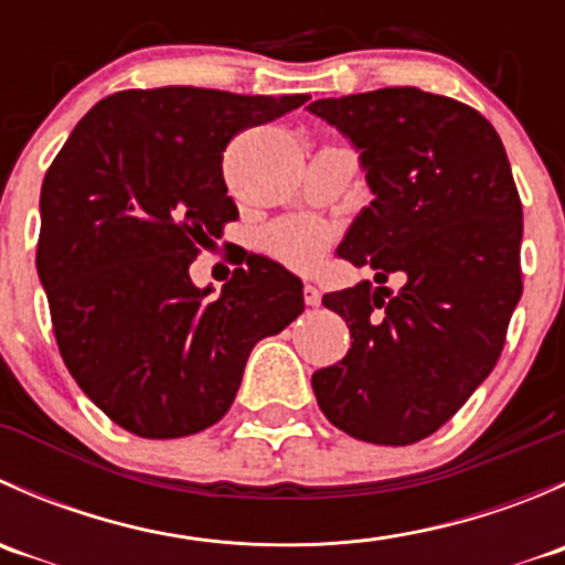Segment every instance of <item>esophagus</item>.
I'll use <instances>...</instances> for the list:
<instances>
[{
  "label": "esophagus",
  "mask_w": 565,
  "mask_h": 565,
  "mask_svg": "<svg viewBox=\"0 0 565 565\" xmlns=\"http://www.w3.org/2000/svg\"><path fill=\"white\" fill-rule=\"evenodd\" d=\"M303 300H306V306H319V303H322V292H319L317 287H311V284H306Z\"/></svg>",
  "instance_id": "1"
}]
</instances>
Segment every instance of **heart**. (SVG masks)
<instances>
[{
  "label": "heart",
  "instance_id": "b5f03b06",
  "mask_svg": "<svg viewBox=\"0 0 565 565\" xmlns=\"http://www.w3.org/2000/svg\"><path fill=\"white\" fill-rule=\"evenodd\" d=\"M330 243V230L315 218H289L273 224L262 235V248L292 270H315L322 265Z\"/></svg>",
  "mask_w": 565,
  "mask_h": 565
}]
</instances>
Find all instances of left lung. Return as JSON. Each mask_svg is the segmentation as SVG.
<instances>
[{"label":"left lung","instance_id":"left-lung-1","mask_svg":"<svg viewBox=\"0 0 565 565\" xmlns=\"http://www.w3.org/2000/svg\"><path fill=\"white\" fill-rule=\"evenodd\" d=\"M361 152L374 202L335 254L374 281L324 295L352 347L311 377L324 418L355 440L409 446L489 377L522 298V204L498 130L415 87L315 100ZM391 271L403 287L391 296Z\"/></svg>","mask_w":565,"mask_h":565}]
</instances>
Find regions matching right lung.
I'll use <instances>...</instances> for the list:
<instances>
[{
	"instance_id": "add662e5",
	"label": "right lung",
	"mask_w": 565,
	"mask_h": 565,
	"mask_svg": "<svg viewBox=\"0 0 565 565\" xmlns=\"http://www.w3.org/2000/svg\"><path fill=\"white\" fill-rule=\"evenodd\" d=\"M309 95L199 87L89 108L40 191L38 276L67 372L122 429L172 440L226 415L254 344L303 311V284L259 256L213 298L188 267L237 218L224 150Z\"/></svg>"
}]
</instances>
